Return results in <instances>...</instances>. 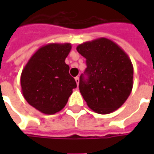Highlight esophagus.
<instances>
[{
  "mask_svg": "<svg viewBox=\"0 0 154 154\" xmlns=\"http://www.w3.org/2000/svg\"><path fill=\"white\" fill-rule=\"evenodd\" d=\"M75 81H76V82H77V85L78 86V85H79V77H75Z\"/></svg>",
  "mask_w": 154,
  "mask_h": 154,
  "instance_id": "obj_1",
  "label": "esophagus"
}]
</instances>
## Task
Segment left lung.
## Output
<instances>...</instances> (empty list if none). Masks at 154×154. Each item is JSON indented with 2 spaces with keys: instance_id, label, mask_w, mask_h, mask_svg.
I'll list each match as a JSON object with an SVG mask.
<instances>
[{
  "instance_id": "left-lung-1",
  "label": "left lung",
  "mask_w": 154,
  "mask_h": 154,
  "mask_svg": "<svg viewBox=\"0 0 154 154\" xmlns=\"http://www.w3.org/2000/svg\"><path fill=\"white\" fill-rule=\"evenodd\" d=\"M77 50L87 59V78L81 75L79 90L88 107L101 115L119 109L133 88L134 67L129 56L106 38L85 42Z\"/></svg>"
}]
</instances>
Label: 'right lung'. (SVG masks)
<instances>
[{"mask_svg":"<svg viewBox=\"0 0 154 154\" xmlns=\"http://www.w3.org/2000/svg\"><path fill=\"white\" fill-rule=\"evenodd\" d=\"M71 44H48L38 48L24 67L20 76L23 96L36 110L54 115L66 106L76 81L69 74L65 59Z\"/></svg>","mask_w":154,"mask_h":154,"instance_id":"1","label":"right lung"}]
</instances>
